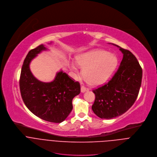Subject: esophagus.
<instances>
[{
	"label": "esophagus",
	"instance_id": "obj_1",
	"mask_svg": "<svg viewBox=\"0 0 157 157\" xmlns=\"http://www.w3.org/2000/svg\"><path fill=\"white\" fill-rule=\"evenodd\" d=\"M88 90H89V88L85 87V86L82 85V86H81V91H82V93H84V92H85V91H88Z\"/></svg>",
	"mask_w": 157,
	"mask_h": 157
}]
</instances>
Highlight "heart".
Returning a JSON list of instances; mask_svg holds the SVG:
<instances>
[{"instance_id": "1", "label": "heart", "mask_w": 157, "mask_h": 157, "mask_svg": "<svg viewBox=\"0 0 157 157\" xmlns=\"http://www.w3.org/2000/svg\"><path fill=\"white\" fill-rule=\"evenodd\" d=\"M76 62L71 64L74 74H79L80 66L83 69V77L90 85H99L106 82L114 73L118 59L113 53L97 49L78 55Z\"/></svg>"}]
</instances>
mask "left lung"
I'll return each instance as SVG.
<instances>
[{
	"mask_svg": "<svg viewBox=\"0 0 157 157\" xmlns=\"http://www.w3.org/2000/svg\"><path fill=\"white\" fill-rule=\"evenodd\" d=\"M123 58L117 72L105 85L93 90L92 110L101 119H110L126 113L136 101L141 86L142 69L135 56L117 45Z\"/></svg>",
	"mask_w": 157,
	"mask_h": 157,
	"instance_id": "obj_1",
	"label": "left lung"
}]
</instances>
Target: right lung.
<instances>
[{
	"label": "right lung",
	"instance_id": "obj_1",
	"mask_svg": "<svg viewBox=\"0 0 157 157\" xmlns=\"http://www.w3.org/2000/svg\"><path fill=\"white\" fill-rule=\"evenodd\" d=\"M45 50L47 48L41 44L28 53L21 71L20 93L24 103L31 113L44 121L60 123L72 111V100L80 93V85L62 71L51 82L36 79L29 69V64L37 54Z\"/></svg>",
	"mask_w": 157,
	"mask_h": 157
}]
</instances>
